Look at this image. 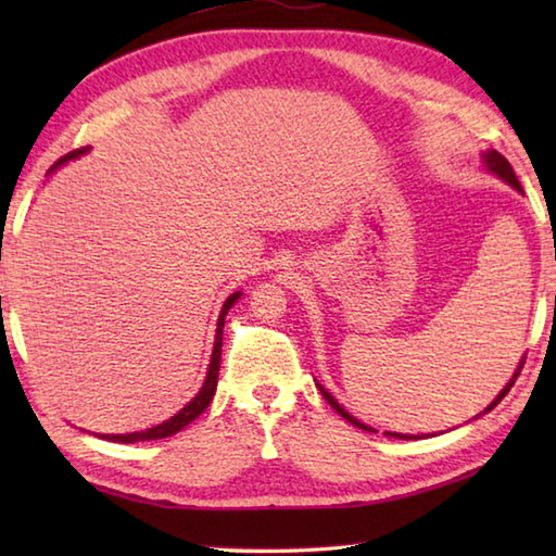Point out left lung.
Wrapping results in <instances>:
<instances>
[{
	"instance_id": "left-lung-1",
	"label": "left lung",
	"mask_w": 556,
	"mask_h": 556,
	"mask_svg": "<svg viewBox=\"0 0 556 556\" xmlns=\"http://www.w3.org/2000/svg\"><path fill=\"white\" fill-rule=\"evenodd\" d=\"M483 164H485V168H488V172H491V174H495L497 178H501V181H505L507 186H513L515 188V191H520L522 193V186H520V181H517V176H515V172H513V166H510V162H507V159L503 156V154H497L495 152V149H488V152H483ZM522 363H525V357H522V361H520V365H517V370H515V375H513V378H510V382H507L505 384V388L501 390V394H497V397L491 402V404H488V407L483 409V414L485 412H491L493 407H495V404L497 402H501L503 397H505V394L507 392H510V388H513V384H515V380H517V375H520V370H522ZM316 388L318 390H321V394H324V397H326V402L328 404H331V407L338 412V414H341V417L345 419V421H351V425L353 427H357V429H365V431H375L372 427H368V425H363V421L361 419H355L353 417V414H348L343 407H341V404H338L336 402V397H333V394L331 392H328V390H324L321 388V384H318L316 382ZM384 434H388V437H394V439H425V437H409V434H397V431H384Z\"/></svg>"
}]
</instances>
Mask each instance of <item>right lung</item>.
<instances>
[{
  "mask_svg": "<svg viewBox=\"0 0 556 556\" xmlns=\"http://www.w3.org/2000/svg\"><path fill=\"white\" fill-rule=\"evenodd\" d=\"M90 147H83V149H75V152L65 154L63 159H59L51 166V172H55V168L73 162V159H80L83 154H88ZM242 296V291H235V294H230L228 299H225V304L220 308V316H218V328H215V343H213V355H211V365H208V372H205V380H203V388L199 390V394L186 404L184 409H178L172 419L162 421V425H156L152 429H144V431H131V434H100L102 439L108 441H117V444H135V441H152V439H166V437H174L176 431H181L184 427L191 425V421L199 417V414L205 412V407H208L213 394H215V388H218V370H220V351H223V326H225V316H228V312L232 308L235 301H238Z\"/></svg>",
  "mask_w": 556,
  "mask_h": 556,
  "instance_id": "add662e5",
  "label": "right lung"
}]
</instances>
